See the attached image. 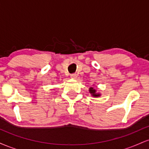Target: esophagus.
Returning a JSON list of instances; mask_svg holds the SVG:
<instances>
[{
    "instance_id": "34e87169",
    "label": "esophagus",
    "mask_w": 149,
    "mask_h": 149,
    "mask_svg": "<svg viewBox=\"0 0 149 149\" xmlns=\"http://www.w3.org/2000/svg\"><path fill=\"white\" fill-rule=\"evenodd\" d=\"M77 76H78V75H77L76 73H72V74L71 75V78H73V79H76Z\"/></svg>"
}]
</instances>
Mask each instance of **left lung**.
I'll list each match as a JSON object with an SVG mask.
<instances>
[{
    "label": "left lung",
    "instance_id": "left-lung-1",
    "mask_svg": "<svg viewBox=\"0 0 149 149\" xmlns=\"http://www.w3.org/2000/svg\"><path fill=\"white\" fill-rule=\"evenodd\" d=\"M90 92L94 97H99L100 95V94H96V90H95V89H93V88H90Z\"/></svg>",
    "mask_w": 149,
    "mask_h": 149
}]
</instances>
